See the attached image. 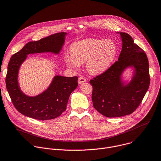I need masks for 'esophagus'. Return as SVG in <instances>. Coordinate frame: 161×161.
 Here are the masks:
<instances>
[{
	"label": "esophagus",
	"instance_id": "obj_1",
	"mask_svg": "<svg viewBox=\"0 0 161 161\" xmlns=\"http://www.w3.org/2000/svg\"><path fill=\"white\" fill-rule=\"evenodd\" d=\"M86 80L83 76H80L78 78V83L79 84H81L83 83H85V82H86Z\"/></svg>",
	"mask_w": 161,
	"mask_h": 161
}]
</instances>
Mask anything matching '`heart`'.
Returning a JSON list of instances; mask_svg holds the SVG:
<instances>
[{"instance_id": "1", "label": "heart", "mask_w": 161, "mask_h": 161, "mask_svg": "<svg viewBox=\"0 0 161 161\" xmlns=\"http://www.w3.org/2000/svg\"><path fill=\"white\" fill-rule=\"evenodd\" d=\"M116 53V45L110 40L86 39L72 46L71 54L68 53L66 62L73 68H78L86 62L88 71L100 73L108 68Z\"/></svg>"}]
</instances>
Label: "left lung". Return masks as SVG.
<instances>
[{"mask_svg": "<svg viewBox=\"0 0 161 161\" xmlns=\"http://www.w3.org/2000/svg\"><path fill=\"white\" fill-rule=\"evenodd\" d=\"M123 47L118 61L108 69L90 80L93 87L92 99L94 108L108 118L133 113L141 103L150 85L149 64L144 50L134 43L131 36L119 33ZM133 65L136 73L131 83L123 86L120 76L124 69Z\"/></svg>", "mask_w": 161, "mask_h": 161, "instance_id": "left-lung-1", "label": "left lung"}]
</instances>
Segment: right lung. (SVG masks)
Listing matches in <instances>:
<instances>
[{
	"instance_id": "1",
	"label": "right lung",
	"mask_w": 161,
	"mask_h": 161,
	"mask_svg": "<svg viewBox=\"0 0 161 161\" xmlns=\"http://www.w3.org/2000/svg\"><path fill=\"white\" fill-rule=\"evenodd\" d=\"M66 33H58L30 42L11 58L8 66L6 84L15 108L22 114L38 120L55 119L66 111L69 97L78 86V77L56 76L42 94L30 97L19 89L18 83L19 68L28 54L44 52L59 53L64 43Z\"/></svg>"
}]
</instances>
